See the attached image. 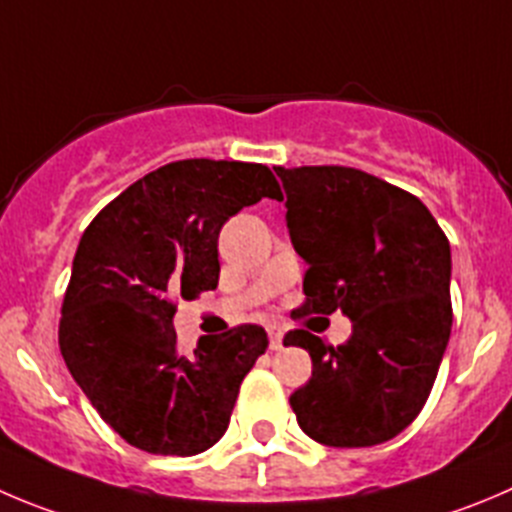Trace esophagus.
I'll use <instances>...</instances> for the list:
<instances>
[{"instance_id":"1","label":"esophagus","mask_w":512,"mask_h":512,"mask_svg":"<svg viewBox=\"0 0 512 512\" xmlns=\"http://www.w3.org/2000/svg\"><path fill=\"white\" fill-rule=\"evenodd\" d=\"M269 347L274 349V352H279V349L284 347V329H281V326H269Z\"/></svg>"}]
</instances>
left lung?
Segmentation results:
<instances>
[{"mask_svg":"<svg viewBox=\"0 0 512 512\" xmlns=\"http://www.w3.org/2000/svg\"><path fill=\"white\" fill-rule=\"evenodd\" d=\"M274 170L291 246L309 266L294 316L339 309L352 321L339 347L306 329L284 337L314 364L289 399L296 422L329 447L392 440L420 415L450 342V241L420 198L364 170Z\"/></svg>","mask_w":512,"mask_h":512,"instance_id":"obj_1","label":"left lung"}]
</instances>
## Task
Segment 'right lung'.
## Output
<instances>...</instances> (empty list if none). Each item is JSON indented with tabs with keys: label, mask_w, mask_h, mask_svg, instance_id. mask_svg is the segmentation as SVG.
Returning <instances> with one entry per match:
<instances>
[{
	"label": "right lung",
	"mask_w": 512,
	"mask_h": 512,
	"mask_svg": "<svg viewBox=\"0 0 512 512\" xmlns=\"http://www.w3.org/2000/svg\"><path fill=\"white\" fill-rule=\"evenodd\" d=\"M281 191L238 160H178L107 203L85 228L62 301L60 352L102 420L153 455H198L231 422L238 387L269 347L261 326L175 347V299L218 286V233Z\"/></svg>",
	"instance_id": "obj_1"
}]
</instances>
